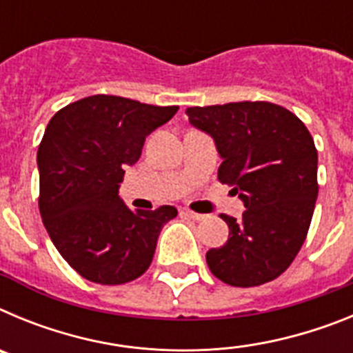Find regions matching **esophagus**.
<instances>
[{
	"label": "esophagus",
	"mask_w": 353,
	"mask_h": 353,
	"mask_svg": "<svg viewBox=\"0 0 353 353\" xmlns=\"http://www.w3.org/2000/svg\"><path fill=\"white\" fill-rule=\"evenodd\" d=\"M183 214H185L187 217H189V219H192V221H203V219H207V215L196 214V212H191V210H185V212H183Z\"/></svg>",
	"instance_id": "34e87169"
}]
</instances>
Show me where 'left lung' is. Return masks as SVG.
I'll return each instance as SVG.
<instances>
[{
  "label": "left lung",
  "mask_w": 353,
  "mask_h": 353,
  "mask_svg": "<svg viewBox=\"0 0 353 353\" xmlns=\"http://www.w3.org/2000/svg\"><path fill=\"white\" fill-rule=\"evenodd\" d=\"M191 125L219 152L217 176L244 203L240 219L221 215L230 239L207 252L210 272L249 288L281 276L304 244L318 196V154L310 130L270 102L189 108Z\"/></svg>",
  "instance_id": "8db88e82"
}]
</instances>
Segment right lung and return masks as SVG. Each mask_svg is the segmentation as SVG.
Returning <instances> with one entry per match:
<instances>
[{"label": "right lung", "mask_w": 353, "mask_h": 353, "mask_svg": "<svg viewBox=\"0 0 353 353\" xmlns=\"http://www.w3.org/2000/svg\"><path fill=\"white\" fill-rule=\"evenodd\" d=\"M179 111L93 95L60 109L39 146L40 215L72 269L99 285H123L148 269L176 208L130 210L118 196L148 134Z\"/></svg>", "instance_id": "add662e5"}]
</instances>
